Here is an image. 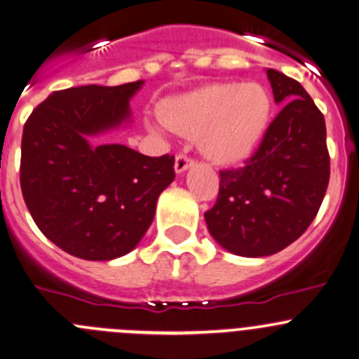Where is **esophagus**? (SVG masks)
<instances>
[{
	"mask_svg": "<svg viewBox=\"0 0 359 359\" xmlns=\"http://www.w3.org/2000/svg\"><path fill=\"white\" fill-rule=\"evenodd\" d=\"M191 165H194V161H191L190 157H187V155L180 154L178 157H176V162H175L176 175H181V172H184L188 168H191Z\"/></svg>",
	"mask_w": 359,
	"mask_h": 359,
	"instance_id": "esophagus-1",
	"label": "esophagus"
}]
</instances>
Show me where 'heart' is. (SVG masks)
Listing matches in <instances>:
<instances>
[{
    "label": "heart",
    "instance_id": "heart-1",
    "mask_svg": "<svg viewBox=\"0 0 359 359\" xmlns=\"http://www.w3.org/2000/svg\"><path fill=\"white\" fill-rule=\"evenodd\" d=\"M273 114L271 95L259 83L210 84L161 103L157 116L171 131L198 140L221 165L238 164L259 147Z\"/></svg>",
    "mask_w": 359,
    "mask_h": 359
}]
</instances>
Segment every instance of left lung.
<instances>
[{"instance_id":"8db88e82","label":"left lung","mask_w":359,"mask_h":359,"mask_svg":"<svg viewBox=\"0 0 359 359\" xmlns=\"http://www.w3.org/2000/svg\"><path fill=\"white\" fill-rule=\"evenodd\" d=\"M266 76L283 109L243 168L219 171L217 201L204 214L212 238L243 257L271 256L295 242L330 178L323 114L295 79L273 69Z\"/></svg>"}]
</instances>
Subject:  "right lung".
Here are the masks:
<instances>
[{
	"label": "right lung",
	"mask_w": 359,
	"mask_h": 359,
	"mask_svg": "<svg viewBox=\"0 0 359 359\" xmlns=\"http://www.w3.org/2000/svg\"><path fill=\"white\" fill-rule=\"evenodd\" d=\"M143 81L55 91L24 126L20 187L32 219L70 256L110 261L147 233L175 157H149L100 136L131 123Z\"/></svg>",
	"instance_id": "1"
}]
</instances>
